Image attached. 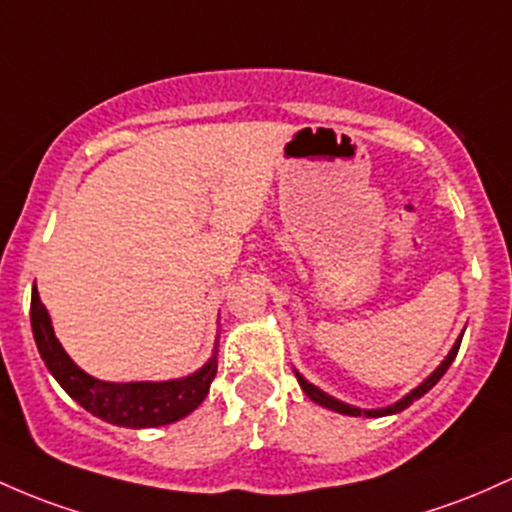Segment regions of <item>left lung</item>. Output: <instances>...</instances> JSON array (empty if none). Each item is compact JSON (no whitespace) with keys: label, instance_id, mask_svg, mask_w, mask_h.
<instances>
[{"label":"left lung","instance_id":"obj_1","mask_svg":"<svg viewBox=\"0 0 512 512\" xmlns=\"http://www.w3.org/2000/svg\"><path fill=\"white\" fill-rule=\"evenodd\" d=\"M459 343H462V338H459V341L455 343V346H452V350H450V355H447L445 360H442V365L438 367V370L433 372V375L428 377L426 382L421 384V387H416L413 389L411 394H406L404 399L401 401H396L394 406H387V409H375V411H363V409H355V406H348V404H343V401H338V399H333V396H329V394H324L321 392V389H317L314 387V384H309L307 380H304V377L300 375V372H295L297 375V382H300V387L304 389V394L309 396V399L312 401H317V404H321V406H326V409H333V411H338V413H346V416H389V413H399V411H404L406 406H411L413 401L416 399H421L423 394L426 392H430V389L435 387V384H438V380L442 375H445L447 372V367L452 365V360L457 358V350H459Z\"/></svg>","mask_w":512,"mask_h":512}]
</instances>
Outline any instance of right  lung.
Returning <instances> with one entry per match:
<instances>
[{
    "label": "right lung",
    "mask_w": 512,
    "mask_h": 512,
    "mask_svg": "<svg viewBox=\"0 0 512 512\" xmlns=\"http://www.w3.org/2000/svg\"><path fill=\"white\" fill-rule=\"evenodd\" d=\"M31 329L40 358L53 372L60 387L84 406L86 411L103 418L106 423L125 428H157L174 423L179 418L198 409L210 392V382L215 380V358L198 372L183 380L171 382H101L86 375L72 363L70 355L55 338L53 326L45 307L40 304L38 290L31 295Z\"/></svg>",
    "instance_id": "1"
}]
</instances>
